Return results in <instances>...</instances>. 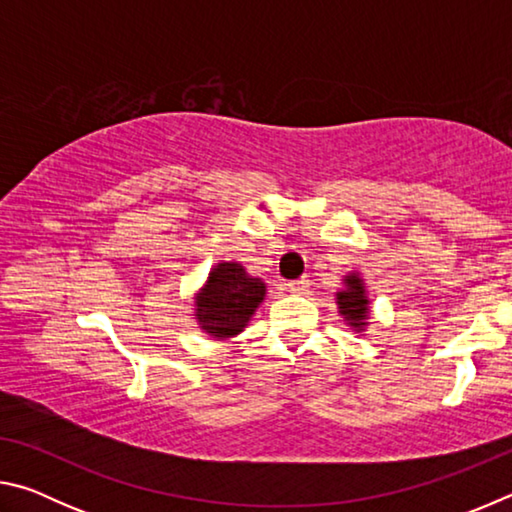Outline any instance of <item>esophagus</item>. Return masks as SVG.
<instances>
[{"instance_id":"esophagus-1","label":"esophagus","mask_w":512,"mask_h":512,"mask_svg":"<svg viewBox=\"0 0 512 512\" xmlns=\"http://www.w3.org/2000/svg\"><path fill=\"white\" fill-rule=\"evenodd\" d=\"M287 289H289L291 293H298V296H300V293H305V291L309 289V280H296V282H289V284H287Z\"/></svg>"}]
</instances>
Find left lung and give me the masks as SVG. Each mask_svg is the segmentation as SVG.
<instances>
[{"label": "left lung", "instance_id": "1", "mask_svg": "<svg viewBox=\"0 0 512 512\" xmlns=\"http://www.w3.org/2000/svg\"><path fill=\"white\" fill-rule=\"evenodd\" d=\"M336 309L352 332L363 334L370 325V298L363 277L357 271L343 275V287L334 293Z\"/></svg>", "mask_w": 512, "mask_h": 512}]
</instances>
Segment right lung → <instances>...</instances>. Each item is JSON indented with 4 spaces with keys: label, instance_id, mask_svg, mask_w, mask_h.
Here are the masks:
<instances>
[{
    "label": "right lung",
    "instance_id": "add662e5",
    "mask_svg": "<svg viewBox=\"0 0 512 512\" xmlns=\"http://www.w3.org/2000/svg\"><path fill=\"white\" fill-rule=\"evenodd\" d=\"M266 298L262 277L246 273L239 262H219L210 268L203 287L194 293V318L214 341L235 339Z\"/></svg>",
    "mask_w": 512,
    "mask_h": 512
}]
</instances>
